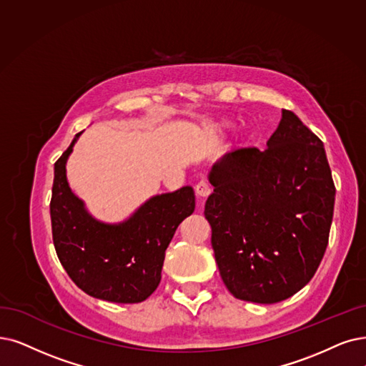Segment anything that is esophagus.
Instances as JSON below:
<instances>
[{"instance_id": "obj_1", "label": "esophagus", "mask_w": 366, "mask_h": 366, "mask_svg": "<svg viewBox=\"0 0 366 366\" xmlns=\"http://www.w3.org/2000/svg\"><path fill=\"white\" fill-rule=\"evenodd\" d=\"M195 192H197V195L199 198H207L210 195V192H212V187H210V184L206 180H199L197 183V186H195Z\"/></svg>"}]
</instances>
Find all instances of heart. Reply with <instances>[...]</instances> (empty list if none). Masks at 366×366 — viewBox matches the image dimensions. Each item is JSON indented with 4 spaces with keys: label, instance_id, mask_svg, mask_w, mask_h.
<instances>
[{
    "label": "heart",
    "instance_id": "obj_1",
    "mask_svg": "<svg viewBox=\"0 0 366 366\" xmlns=\"http://www.w3.org/2000/svg\"><path fill=\"white\" fill-rule=\"evenodd\" d=\"M228 126H229V124H228L227 122H221V123L216 124V129H217V130H224V129H227Z\"/></svg>",
    "mask_w": 366,
    "mask_h": 366
}]
</instances>
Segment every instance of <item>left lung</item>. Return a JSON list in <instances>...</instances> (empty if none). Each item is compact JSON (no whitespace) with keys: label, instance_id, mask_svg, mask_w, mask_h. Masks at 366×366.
Masks as SVG:
<instances>
[{"label":"left lung","instance_id":"obj_1","mask_svg":"<svg viewBox=\"0 0 366 366\" xmlns=\"http://www.w3.org/2000/svg\"><path fill=\"white\" fill-rule=\"evenodd\" d=\"M206 201L225 287L240 300L277 303L315 274L326 252L335 184L323 142L282 109L267 149H239L213 164Z\"/></svg>","mask_w":366,"mask_h":366}]
</instances>
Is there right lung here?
I'll return each instance as SVG.
<instances>
[{
    "label": "right lung",
    "mask_w": 366,
    "mask_h": 366,
    "mask_svg": "<svg viewBox=\"0 0 366 366\" xmlns=\"http://www.w3.org/2000/svg\"><path fill=\"white\" fill-rule=\"evenodd\" d=\"M81 134L54 165L51 222L56 255L84 293L115 303H139L157 288L174 232L195 210L194 189L183 186L154 195L124 221L102 222L67 182L66 164Z\"/></svg>",
    "instance_id": "obj_1"
}]
</instances>
